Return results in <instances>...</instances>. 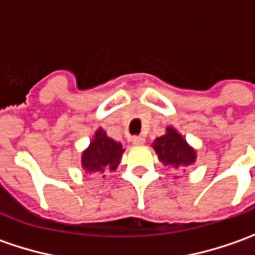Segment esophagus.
Here are the masks:
<instances>
[{"label":"esophagus","instance_id":"34e87169","mask_svg":"<svg viewBox=\"0 0 255 255\" xmlns=\"http://www.w3.org/2000/svg\"><path fill=\"white\" fill-rule=\"evenodd\" d=\"M130 142H132V144H134V146H140V144L144 143V137H143V136H133L132 139H130Z\"/></svg>","mask_w":255,"mask_h":255}]
</instances>
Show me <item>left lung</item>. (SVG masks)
Instances as JSON below:
<instances>
[{
  "mask_svg": "<svg viewBox=\"0 0 255 255\" xmlns=\"http://www.w3.org/2000/svg\"><path fill=\"white\" fill-rule=\"evenodd\" d=\"M152 146L164 166L183 169L196 162V150L174 128H167L163 136L154 139Z\"/></svg>",
  "mask_w": 255,
  "mask_h": 255,
  "instance_id": "obj_1",
  "label": "left lung"
}]
</instances>
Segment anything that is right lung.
Returning <instances> with one entry per match:
<instances>
[{"instance_id": "obj_1", "label": "right lung", "mask_w": 255, "mask_h": 255, "mask_svg": "<svg viewBox=\"0 0 255 255\" xmlns=\"http://www.w3.org/2000/svg\"><path fill=\"white\" fill-rule=\"evenodd\" d=\"M123 152L121 143L111 139L103 129H98L89 147L82 153V167L89 174L116 170Z\"/></svg>"}]
</instances>
